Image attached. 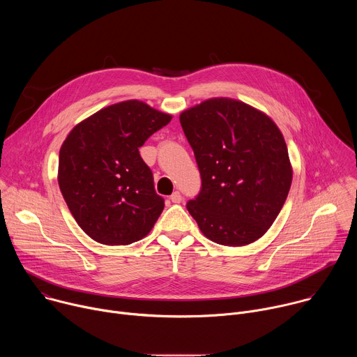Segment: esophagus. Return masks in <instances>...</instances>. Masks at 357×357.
Segmentation results:
<instances>
[{
  "mask_svg": "<svg viewBox=\"0 0 357 357\" xmlns=\"http://www.w3.org/2000/svg\"><path fill=\"white\" fill-rule=\"evenodd\" d=\"M171 200H172L174 203H181V202H182V195L176 190V192H174V193L171 195Z\"/></svg>",
  "mask_w": 357,
  "mask_h": 357,
  "instance_id": "1",
  "label": "esophagus"
}]
</instances>
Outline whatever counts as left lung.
Returning a JSON list of instances; mask_svg holds the SVG:
<instances>
[{
  "instance_id": "left-lung-1",
  "label": "left lung",
  "mask_w": 357,
  "mask_h": 357,
  "mask_svg": "<svg viewBox=\"0 0 357 357\" xmlns=\"http://www.w3.org/2000/svg\"><path fill=\"white\" fill-rule=\"evenodd\" d=\"M202 178L188 212L209 240L240 247L263 237L292 182L277 124L243 101L215 97L179 116Z\"/></svg>"
}]
</instances>
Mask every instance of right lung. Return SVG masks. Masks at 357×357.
<instances>
[{"mask_svg":"<svg viewBox=\"0 0 357 357\" xmlns=\"http://www.w3.org/2000/svg\"><path fill=\"white\" fill-rule=\"evenodd\" d=\"M171 120L144 101L127 100L87 117L63 141L59 188L75 220L94 241L127 245L154 227L164 199L138 148Z\"/></svg>","mask_w":357,"mask_h":357,"instance_id":"right-lung-1","label":"right lung"}]
</instances>
